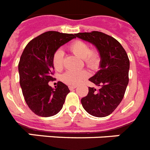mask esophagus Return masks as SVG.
I'll return each instance as SVG.
<instances>
[{
  "mask_svg": "<svg viewBox=\"0 0 150 150\" xmlns=\"http://www.w3.org/2000/svg\"><path fill=\"white\" fill-rule=\"evenodd\" d=\"M69 88V89H70V90H73V89H75V88H76V86H75V85H70Z\"/></svg>",
  "mask_w": 150,
  "mask_h": 150,
  "instance_id": "esophagus-1",
  "label": "esophagus"
}]
</instances>
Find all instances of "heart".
Returning <instances> with one entry per match:
<instances>
[{
    "label": "heart",
    "instance_id": "obj_1",
    "mask_svg": "<svg viewBox=\"0 0 150 150\" xmlns=\"http://www.w3.org/2000/svg\"><path fill=\"white\" fill-rule=\"evenodd\" d=\"M69 50L84 60L88 67L91 69L98 68L100 63V56L97 50H90V47L84 41L76 40L71 42L69 46ZM64 53L61 50L55 52L52 56V64L56 71H60L63 68ZM89 76V72L87 70L79 71H68L62 76V81L69 85H77L81 84Z\"/></svg>",
    "mask_w": 150,
    "mask_h": 150
}]
</instances>
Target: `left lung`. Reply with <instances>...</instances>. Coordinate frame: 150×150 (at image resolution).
Returning <instances> with one entry per match:
<instances>
[{
  "instance_id": "1",
  "label": "left lung",
  "mask_w": 150,
  "mask_h": 150,
  "mask_svg": "<svg viewBox=\"0 0 150 150\" xmlns=\"http://www.w3.org/2000/svg\"><path fill=\"white\" fill-rule=\"evenodd\" d=\"M75 37L93 44L100 56V69L89 79L100 88L89 87L88 94L81 100L82 107L94 117L110 115L124 98L129 82L127 54L117 40L101 32L79 33Z\"/></svg>"
}]
</instances>
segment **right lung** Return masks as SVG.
<instances>
[{"instance_id":"1","label":"right lung","mask_w":150,"mask_h":150,"mask_svg":"<svg viewBox=\"0 0 150 150\" xmlns=\"http://www.w3.org/2000/svg\"><path fill=\"white\" fill-rule=\"evenodd\" d=\"M74 38L75 34L48 31L31 40L23 52L18 65L20 85L26 104L36 115L52 117L62 108L70 91L61 81L56 88L49 85L54 80L52 56Z\"/></svg>"}]
</instances>
